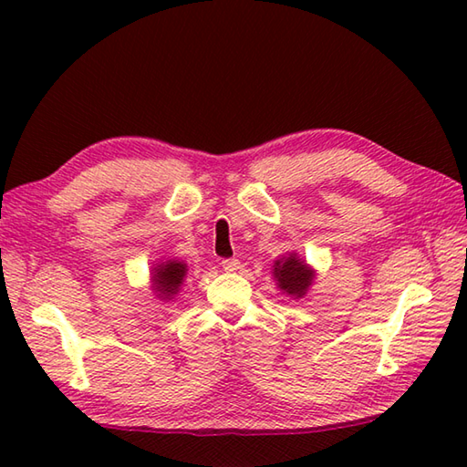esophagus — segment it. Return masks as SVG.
<instances>
[{"instance_id":"1","label":"esophagus","mask_w":467,"mask_h":467,"mask_svg":"<svg viewBox=\"0 0 467 467\" xmlns=\"http://www.w3.org/2000/svg\"><path fill=\"white\" fill-rule=\"evenodd\" d=\"M221 265H223V269H224L226 273H234V271L241 266L239 259H224Z\"/></svg>"}]
</instances>
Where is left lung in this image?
<instances>
[{"label":"left lung","mask_w":467,"mask_h":467,"mask_svg":"<svg viewBox=\"0 0 467 467\" xmlns=\"http://www.w3.org/2000/svg\"><path fill=\"white\" fill-rule=\"evenodd\" d=\"M275 279L279 281L283 291L295 296H303L313 281V271L295 254L286 256L285 261L275 263Z\"/></svg>","instance_id":"obj_1"}]
</instances>
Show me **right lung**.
Listing matches in <instances>:
<instances>
[{"label":"right lung","instance_id":"obj_1","mask_svg":"<svg viewBox=\"0 0 467 467\" xmlns=\"http://www.w3.org/2000/svg\"><path fill=\"white\" fill-rule=\"evenodd\" d=\"M154 286L158 291V296H168L174 295L178 289H181V283L186 275V265L184 263H176L171 261L166 265H161L154 269Z\"/></svg>","mask_w":467,"mask_h":467}]
</instances>
